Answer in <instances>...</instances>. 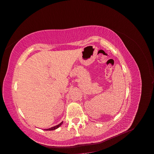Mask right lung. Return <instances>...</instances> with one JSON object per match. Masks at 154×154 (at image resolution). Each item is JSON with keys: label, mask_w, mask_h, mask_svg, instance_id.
I'll return each mask as SVG.
<instances>
[{"label": "right lung", "mask_w": 154, "mask_h": 154, "mask_svg": "<svg viewBox=\"0 0 154 154\" xmlns=\"http://www.w3.org/2000/svg\"><path fill=\"white\" fill-rule=\"evenodd\" d=\"M63 123V122H61L60 124H59L58 125H56V126H53V127H51V128H48V129H45V130H50V131H51V130H56V129H57L58 128H59V127L61 126V125H62Z\"/></svg>", "instance_id": "1"}]
</instances>
